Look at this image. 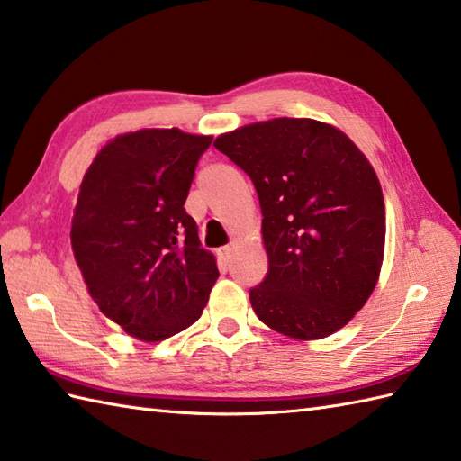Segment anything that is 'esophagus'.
<instances>
[{
    "mask_svg": "<svg viewBox=\"0 0 461 461\" xmlns=\"http://www.w3.org/2000/svg\"><path fill=\"white\" fill-rule=\"evenodd\" d=\"M220 256H221L225 261H230V259H231V256H233V248H231V246H225V248H221V249H220Z\"/></svg>",
    "mask_w": 461,
    "mask_h": 461,
    "instance_id": "34e87169",
    "label": "esophagus"
}]
</instances>
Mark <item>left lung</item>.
Returning a JSON list of instances; mask_svg holds the SVG:
<instances>
[{"label":"left lung","instance_id":"obj_1","mask_svg":"<svg viewBox=\"0 0 461 461\" xmlns=\"http://www.w3.org/2000/svg\"><path fill=\"white\" fill-rule=\"evenodd\" d=\"M256 185L267 274L249 292L258 318L292 339L331 336L380 279V179L348 135L310 117H276L215 138Z\"/></svg>","mask_w":461,"mask_h":461}]
</instances>
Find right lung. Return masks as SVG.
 Returning a JSON list of instances; mask_svg holds the SVG:
<instances>
[{
  "label": "right lung",
  "instance_id": "1",
  "mask_svg": "<svg viewBox=\"0 0 461 461\" xmlns=\"http://www.w3.org/2000/svg\"><path fill=\"white\" fill-rule=\"evenodd\" d=\"M210 143L177 128L120 133L81 179L69 238L87 294L148 344L200 320L220 276L184 207Z\"/></svg>",
  "mask_w": 461,
  "mask_h": 461
}]
</instances>
